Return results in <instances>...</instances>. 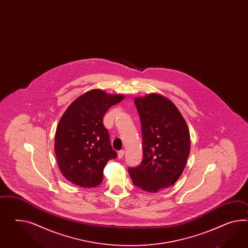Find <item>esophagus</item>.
Here are the masks:
<instances>
[{
	"mask_svg": "<svg viewBox=\"0 0 248 248\" xmlns=\"http://www.w3.org/2000/svg\"><path fill=\"white\" fill-rule=\"evenodd\" d=\"M124 155V150H121V151L118 152V158H119V159H123Z\"/></svg>",
	"mask_w": 248,
	"mask_h": 248,
	"instance_id": "34e87169",
	"label": "esophagus"
}]
</instances>
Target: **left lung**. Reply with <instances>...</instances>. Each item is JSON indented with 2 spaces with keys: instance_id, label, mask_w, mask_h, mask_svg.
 I'll return each mask as SVG.
<instances>
[{
  "instance_id": "1",
  "label": "left lung",
  "mask_w": 248,
  "mask_h": 248,
  "mask_svg": "<svg viewBox=\"0 0 248 248\" xmlns=\"http://www.w3.org/2000/svg\"><path fill=\"white\" fill-rule=\"evenodd\" d=\"M134 104L141 119L143 158L128 172L136 187L155 193L173 185L184 170L189 131L179 109L161 94L136 97Z\"/></svg>"
}]
</instances>
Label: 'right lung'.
Masks as SVG:
<instances>
[{
	"mask_svg": "<svg viewBox=\"0 0 248 248\" xmlns=\"http://www.w3.org/2000/svg\"><path fill=\"white\" fill-rule=\"evenodd\" d=\"M124 97L93 89L67 107L55 135L58 165L67 181L82 187H96L102 182L107 161L117 157L103 117Z\"/></svg>",
	"mask_w": 248,
	"mask_h": 248,
	"instance_id": "1",
	"label": "right lung"
}]
</instances>
